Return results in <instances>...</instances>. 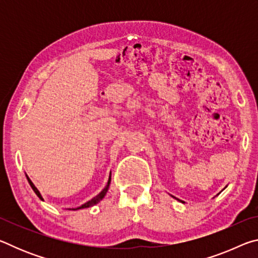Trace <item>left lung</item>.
<instances>
[{"instance_id":"obj_1","label":"left lung","mask_w":258,"mask_h":258,"mask_svg":"<svg viewBox=\"0 0 258 258\" xmlns=\"http://www.w3.org/2000/svg\"><path fill=\"white\" fill-rule=\"evenodd\" d=\"M178 200V202H181V203H184V202H182V200H180V199H177Z\"/></svg>"}]
</instances>
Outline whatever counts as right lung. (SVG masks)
<instances>
[{
  "label": "right lung",
  "instance_id": "add662e5",
  "mask_svg": "<svg viewBox=\"0 0 258 258\" xmlns=\"http://www.w3.org/2000/svg\"><path fill=\"white\" fill-rule=\"evenodd\" d=\"M27 176V175H26ZM27 180H28V183H29V185L32 186V189L34 190V192L35 194L37 195V197L40 198V199H43L42 198V196H41V194H40V191L37 190V187L35 186L34 184H33V182L30 181V178L27 176ZM110 181H111V176H109V180H108V183H107V185L104 186V189L100 192V194L98 195V196H95V197L93 198V199H91V200H89V202L87 203H85L84 205H82V206H80V207H77V208H73V211H77V209H82V208H87V207H91V206H93V205H95V204H98L100 200H102L103 199V197L104 196H106V194H107V191H108V189H109V184H110Z\"/></svg>",
  "mask_w": 258,
  "mask_h": 258
}]
</instances>
